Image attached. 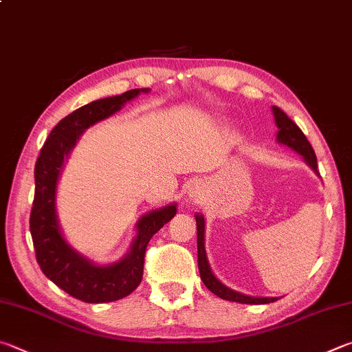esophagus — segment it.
Wrapping results in <instances>:
<instances>
[{
    "label": "esophagus",
    "mask_w": 352,
    "mask_h": 352,
    "mask_svg": "<svg viewBox=\"0 0 352 352\" xmlns=\"http://www.w3.org/2000/svg\"><path fill=\"white\" fill-rule=\"evenodd\" d=\"M201 189L198 188V186H194V188H190L189 189V197L190 198H194V200H198V198H201Z\"/></svg>",
    "instance_id": "esophagus-1"
}]
</instances>
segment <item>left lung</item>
Masks as SVG:
<instances>
[{
	"label": "left lung",
	"instance_id": "1",
	"mask_svg": "<svg viewBox=\"0 0 352 352\" xmlns=\"http://www.w3.org/2000/svg\"><path fill=\"white\" fill-rule=\"evenodd\" d=\"M274 117H276V123L278 126V133H277V140L280 143H283L286 146H289L296 152H298L300 155L305 157V162L308 163L312 169L317 172V157L316 152L312 149L311 143L308 142L305 133L302 129L294 123V121L287 117V115L280 109V107L274 106ZM197 220V248H198V270H200V277L203 280V283L206 285L208 289L219 296L220 298L229 300V302H239V303H248V305H266V303H272L277 302V298H258V297H248L243 296V294H239L235 291H231L229 287L225 285H221L219 280L214 277L212 271H210L209 263L206 260V251H204V220L201 215L195 217Z\"/></svg>",
	"mask_w": 352,
	"mask_h": 352
}]
</instances>
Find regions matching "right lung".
<instances>
[{"mask_svg": "<svg viewBox=\"0 0 352 352\" xmlns=\"http://www.w3.org/2000/svg\"><path fill=\"white\" fill-rule=\"evenodd\" d=\"M140 92H148V89H132L117 97L92 101L69 113L49 133L35 163V195L29 223L36 261L49 280L86 303L115 302L135 291L142 283L144 254L152 235L177 212L170 204L144 215L138 221V235L131 252L112 266L89 263L61 237L55 214V186L65 157L82 131L111 117Z\"/></svg>", "mask_w": 352, "mask_h": 352, "instance_id": "add662e5", "label": "right lung"}]
</instances>
